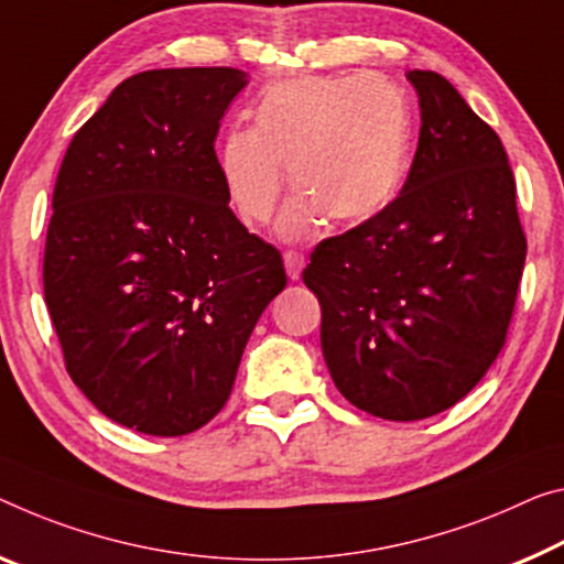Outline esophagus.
Wrapping results in <instances>:
<instances>
[{
    "instance_id": "obj_1",
    "label": "esophagus",
    "mask_w": 564,
    "mask_h": 564,
    "mask_svg": "<svg viewBox=\"0 0 564 564\" xmlns=\"http://www.w3.org/2000/svg\"><path fill=\"white\" fill-rule=\"evenodd\" d=\"M305 264H307V259H305V254L297 252V249H288V252H284V270H288L290 280H300Z\"/></svg>"
}]
</instances>
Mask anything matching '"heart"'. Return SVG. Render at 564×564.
<instances>
[{
  "label": "heart",
  "instance_id": "b5f03b06",
  "mask_svg": "<svg viewBox=\"0 0 564 564\" xmlns=\"http://www.w3.org/2000/svg\"><path fill=\"white\" fill-rule=\"evenodd\" d=\"M411 110L383 75L305 77L274 85L254 108V128L224 135L219 166L231 204L262 224L284 192V171L302 198L282 216L294 237L319 212L358 224L393 202L409 171Z\"/></svg>",
  "mask_w": 564,
  "mask_h": 564
}]
</instances>
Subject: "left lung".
<instances>
[{"label": "left lung", "instance_id": "1", "mask_svg": "<svg viewBox=\"0 0 564 564\" xmlns=\"http://www.w3.org/2000/svg\"><path fill=\"white\" fill-rule=\"evenodd\" d=\"M421 135L383 212L312 249L327 370L355 409L421 421L452 409L507 343L527 237L489 123L444 75L413 70Z\"/></svg>", "mask_w": 564, "mask_h": 564}]
</instances>
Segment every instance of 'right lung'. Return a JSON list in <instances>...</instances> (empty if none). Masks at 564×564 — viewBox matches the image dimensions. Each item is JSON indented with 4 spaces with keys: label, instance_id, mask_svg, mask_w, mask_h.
Returning <instances> with one entry per match:
<instances>
[{
    "label": "right lung",
    "instance_id": "add662e5",
    "mask_svg": "<svg viewBox=\"0 0 564 564\" xmlns=\"http://www.w3.org/2000/svg\"><path fill=\"white\" fill-rule=\"evenodd\" d=\"M249 83L234 67L128 77L67 145L52 192L45 302L65 368L120 426L184 436L229 401L280 249L229 209L214 141Z\"/></svg>",
    "mask_w": 564,
    "mask_h": 564
}]
</instances>
